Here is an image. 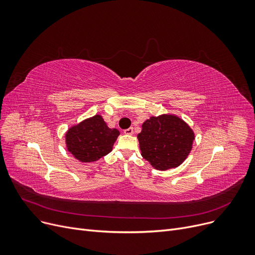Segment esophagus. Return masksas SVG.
<instances>
[{
	"instance_id": "esophagus-1",
	"label": "esophagus",
	"mask_w": 255,
	"mask_h": 255,
	"mask_svg": "<svg viewBox=\"0 0 255 255\" xmlns=\"http://www.w3.org/2000/svg\"><path fill=\"white\" fill-rule=\"evenodd\" d=\"M124 133L125 134H133V128H132V127H130V128H128V129H125L124 130Z\"/></svg>"
}]
</instances>
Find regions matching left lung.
Wrapping results in <instances>:
<instances>
[{"label": "left lung", "mask_w": 255, "mask_h": 255, "mask_svg": "<svg viewBox=\"0 0 255 255\" xmlns=\"http://www.w3.org/2000/svg\"><path fill=\"white\" fill-rule=\"evenodd\" d=\"M141 156L155 169L180 165L190 154L195 134L183 120L173 115L151 117L137 134Z\"/></svg>", "instance_id": "obj_1"}]
</instances>
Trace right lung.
Returning <instances> with one entry per match:
<instances>
[{"label":"right lung","instance_id":"right-lung-1","mask_svg":"<svg viewBox=\"0 0 255 255\" xmlns=\"http://www.w3.org/2000/svg\"><path fill=\"white\" fill-rule=\"evenodd\" d=\"M119 134L118 129L108 128L103 118L96 115L68 130L66 148L81 162L96 161L113 150Z\"/></svg>","mask_w":255,"mask_h":255}]
</instances>
